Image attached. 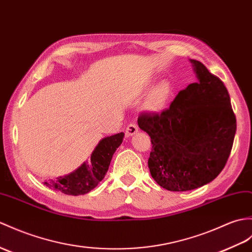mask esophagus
<instances>
[{"label":"esophagus","mask_w":252,"mask_h":252,"mask_svg":"<svg viewBox=\"0 0 252 252\" xmlns=\"http://www.w3.org/2000/svg\"><path fill=\"white\" fill-rule=\"evenodd\" d=\"M138 132V126L136 124H130L126 126V136H132L134 134H136Z\"/></svg>","instance_id":"1"}]
</instances>
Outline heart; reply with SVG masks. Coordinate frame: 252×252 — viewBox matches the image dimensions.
<instances>
[{
	"mask_svg": "<svg viewBox=\"0 0 252 252\" xmlns=\"http://www.w3.org/2000/svg\"><path fill=\"white\" fill-rule=\"evenodd\" d=\"M171 85L166 81L157 85L149 93L147 99H146V107L151 112H159L162 108H164L169 95H171Z\"/></svg>",
	"mask_w": 252,
	"mask_h": 252,
	"instance_id": "heart-1",
	"label": "heart"
}]
</instances>
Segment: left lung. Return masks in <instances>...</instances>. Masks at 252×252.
Instances as JSON below:
<instances>
[{
  "label": "left lung",
  "mask_w": 252,
  "mask_h": 252,
  "mask_svg": "<svg viewBox=\"0 0 252 252\" xmlns=\"http://www.w3.org/2000/svg\"><path fill=\"white\" fill-rule=\"evenodd\" d=\"M196 83L179 91L161 114H143L137 124L151 138V176L168 191H189L218 176L229 158L236 118L223 83L190 59Z\"/></svg>",
  "instance_id": "obj_1"
}]
</instances>
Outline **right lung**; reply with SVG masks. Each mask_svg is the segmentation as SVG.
Segmentation results:
<instances>
[{
	"instance_id": "1",
	"label": "right lung",
	"mask_w": 252,
	"mask_h": 252,
	"mask_svg": "<svg viewBox=\"0 0 252 252\" xmlns=\"http://www.w3.org/2000/svg\"><path fill=\"white\" fill-rule=\"evenodd\" d=\"M125 133L121 132L99 140L92 151L90 161H86L77 169L55 180L45 181L50 189L68 195H81L90 192L106 175L110 161L117 148L122 144Z\"/></svg>"
}]
</instances>
